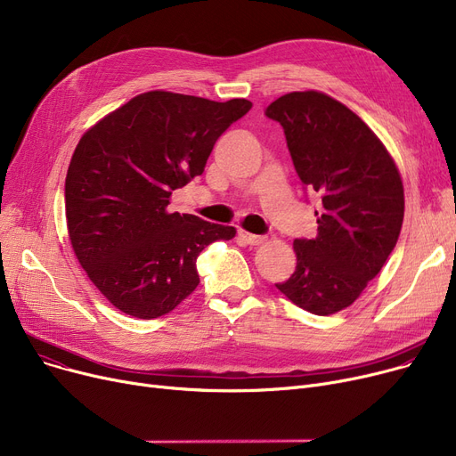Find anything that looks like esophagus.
Here are the masks:
<instances>
[{
    "label": "esophagus",
    "instance_id": "1",
    "mask_svg": "<svg viewBox=\"0 0 456 456\" xmlns=\"http://www.w3.org/2000/svg\"><path fill=\"white\" fill-rule=\"evenodd\" d=\"M238 240H240L244 246H260L262 242L266 240V236L253 234V232H248V231L240 229V231H238Z\"/></svg>",
    "mask_w": 456,
    "mask_h": 456
}]
</instances>
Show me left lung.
I'll return each mask as SVG.
<instances>
[{
	"label": "left lung",
	"mask_w": 456,
	"mask_h": 456,
	"mask_svg": "<svg viewBox=\"0 0 456 456\" xmlns=\"http://www.w3.org/2000/svg\"><path fill=\"white\" fill-rule=\"evenodd\" d=\"M266 116L282 126L305 188L322 196L316 238H296V272L275 286L306 313L329 316L361 296L394 251L401 175L375 133L327 94H284Z\"/></svg>",
	"instance_id": "1"
}]
</instances>
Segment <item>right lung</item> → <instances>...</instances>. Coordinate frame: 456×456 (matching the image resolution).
Returning <instances> with one entry per match:
<instances>
[{"label":"right lung","mask_w":456,"mask_h":456,"mask_svg":"<svg viewBox=\"0 0 456 456\" xmlns=\"http://www.w3.org/2000/svg\"><path fill=\"white\" fill-rule=\"evenodd\" d=\"M251 107L153 90L79 140L64 184L69 242L95 289L122 313L140 320L172 313L200 284V253L236 234L167 205Z\"/></svg>","instance_id":"1"}]
</instances>
